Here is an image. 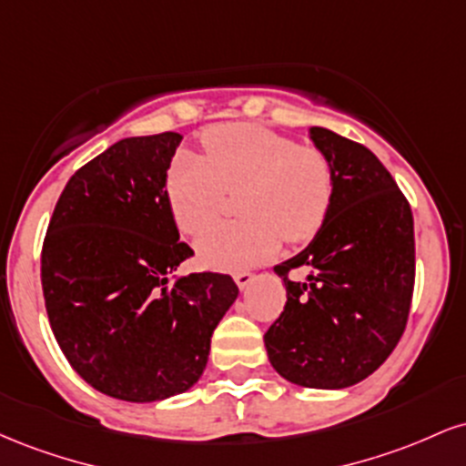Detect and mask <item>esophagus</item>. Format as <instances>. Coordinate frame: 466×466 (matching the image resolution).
Listing matches in <instances>:
<instances>
[{"label":"esophagus","instance_id":"1","mask_svg":"<svg viewBox=\"0 0 466 466\" xmlns=\"http://www.w3.org/2000/svg\"><path fill=\"white\" fill-rule=\"evenodd\" d=\"M234 280H237L238 289H248L251 282H254V274H249V271H238V274H234Z\"/></svg>","mask_w":466,"mask_h":466}]
</instances>
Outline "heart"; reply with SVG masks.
<instances>
[{
    "label": "heart",
    "mask_w": 466,
    "mask_h": 466,
    "mask_svg": "<svg viewBox=\"0 0 466 466\" xmlns=\"http://www.w3.org/2000/svg\"><path fill=\"white\" fill-rule=\"evenodd\" d=\"M206 157L181 153L168 173V201L181 232L199 234L220 211L225 190L245 189L248 219L219 224L197 240L206 267L237 271L276 254L282 238H309L333 197V168L315 147L254 125H223L203 136Z\"/></svg>",
    "instance_id": "1"
}]
</instances>
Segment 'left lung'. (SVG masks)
I'll return each mask as SVG.
<instances>
[{"instance_id":"8db88e82","label":"left lung","mask_w":466,"mask_h":466,"mask_svg":"<svg viewBox=\"0 0 466 466\" xmlns=\"http://www.w3.org/2000/svg\"><path fill=\"white\" fill-rule=\"evenodd\" d=\"M309 137L333 168V197L311 243L274 267L287 304L265 333V349L287 381L341 390L370 377L403 335L414 291V218L372 151L322 127H311ZM293 268L308 278L289 281Z\"/></svg>"}]
</instances>
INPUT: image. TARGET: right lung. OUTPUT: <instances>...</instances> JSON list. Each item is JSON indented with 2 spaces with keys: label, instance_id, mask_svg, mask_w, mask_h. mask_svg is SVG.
<instances>
[{
  "label": "right lung",
  "instance_id": "1",
  "mask_svg": "<svg viewBox=\"0 0 466 466\" xmlns=\"http://www.w3.org/2000/svg\"><path fill=\"white\" fill-rule=\"evenodd\" d=\"M179 133L125 137L72 175L41 254V285L63 355L89 386L129 403L184 394L206 370L238 287L175 276L179 240L166 173Z\"/></svg>",
  "mask_w": 466,
  "mask_h": 466
}]
</instances>
